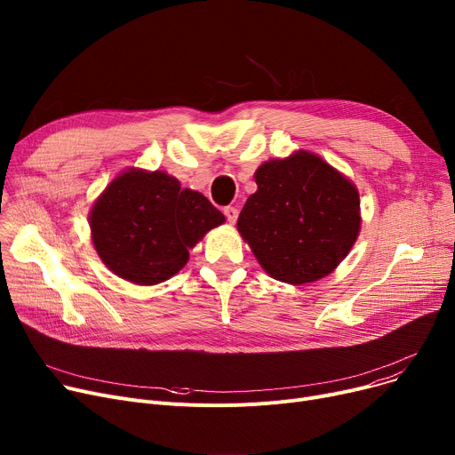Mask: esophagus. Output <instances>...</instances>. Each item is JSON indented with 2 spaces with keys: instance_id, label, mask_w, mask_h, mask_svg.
Listing matches in <instances>:
<instances>
[{
  "instance_id": "esophagus-1",
  "label": "esophagus",
  "mask_w": 455,
  "mask_h": 455,
  "mask_svg": "<svg viewBox=\"0 0 455 455\" xmlns=\"http://www.w3.org/2000/svg\"><path fill=\"white\" fill-rule=\"evenodd\" d=\"M223 213H225V218L228 220V223H235V220H237V210H235L234 206H227V208L223 210Z\"/></svg>"
}]
</instances>
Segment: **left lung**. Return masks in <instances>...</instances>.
<instances>
[{
	"label": "left lung",
	"instance_id": "obj_1",
	"mask_svg": "<svg viewBox=\"0 0 455 455\" xmlns=\"http://www.w3.org/2000/svg\"><path fill=\"white\" fill-rule=\"evenodd\" d=\"M254 180L237 230L266 273L299 285L336 269L360 234L355 186L307 151L261 164Z\"/></svg>",
	"mask_w": 455,
	"mask_h": 455
}]
</instances>
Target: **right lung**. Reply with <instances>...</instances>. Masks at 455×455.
<instances>
[{
    "instance_id": "obj_1",
    "label": "right lung",
    "mask_w": 455,
    "mask_h": 455,
    "mask_svg": "<svg viewBox=\"0 0 455 455\" xmlns=\"http://www.w3.org/2000/svg\"><path fill=\"white\" fill-rule=\"evenodd\" d=\"M225 215L203 194L164 172L127 170L90 212L92 242L119 278L155 285L177 275L203 235Z\"/></svg>"
}]
</instances>
